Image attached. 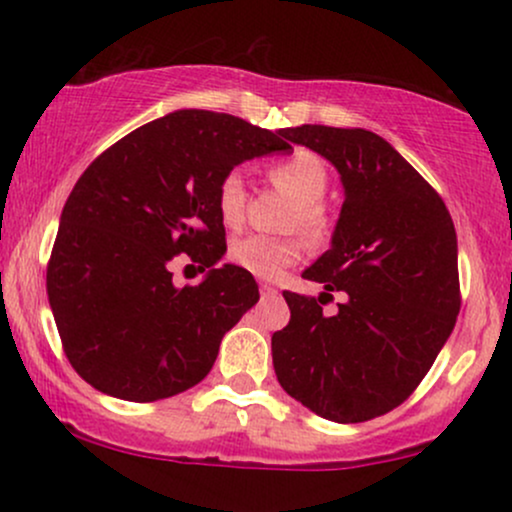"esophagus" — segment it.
Returning a JSON list of instances; mask_svg holds the SVG:
<instances>
[{
    "instance_id": "1",
    "label": "esophagus",
    "mask_w": 512,
    "mask_h": 512,
    "mask_svg": "<svg viewBox=\"0 0 512 512\" xmlns=\"http://www.w3.org/2000/svg\"><path fill=\"white\" fill-rule=\"evenodd\" d=\"M260 293H262V298L276 296V289H274L272 284H267V281H260Z\"/></svg>"
}]
</instances>
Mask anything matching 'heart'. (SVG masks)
<instances>
[{"instance_id":"heart-1","label":"heart","mask_w":512,"mask_h":512,"mask_svg":"<svg viewBox=\"0 0 512 512\" xmlns=\"http://www.w3.org/2000/svg\"><path fill=\"white\" fill-rule=\"evenodd\" d=\"M269 178L293 199H298L293 226L303 228L305 236L315 243L325 240L330 233V216L325 204L320 202L330 182L325 161L313 151L298 149L296 154L276 161L269 168ZM245 207H248V192H245L243 173L228 170L216 187V209L221 221L228 228H238L245 221ZM303 255L305 243L301 238H269L260 233L233 240L228 250V257L236 267L260 279H279L286 269L301 262Z\"/></svg>"}]
</instances>
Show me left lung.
I'll list each match as a JSON object with an SVG mask.
<instances>
[{
  "mask_svg": "<svg viewBox=\"0 0 512 512\" xmlns=\"http://www.w3.org/2000/svg\"><path fill=\"white\" fill-rule=\"evenodd\" d=\"M286 139L339 170L344 204L332 248L303 272L325 291H284L291 320L272 337L276 378L322 419L361 424L399 407L448 342L460 313L455 226L438 192L378 134L301 125ZM332 290L345 303L325 316Z\"/></svg>",
  "mask_w": 512,
  "mask_h": 512,
  "instance_id": "obj_1",
  "label": "left lung"
}]
</instances>
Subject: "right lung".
Here are the masks:
<instances>
[{"label": "right lung", "mask_w": 512, "mask_h": 512, "mask_svg": "<svg viewBox=\"0 0 512 512\" xmlns=\"http://www.w3.org/2000/svg\"><path fill=\"white\" fill-rule=\"evenodd\" d=\"M269 132L211 110H175L105 149L76 180L48 262L64 354L88 385L156 402L207 378L223 334L260 298L250 272L223 264L216 187L255 156L289 151ZM210 269L178 290L169 260Z\"/></svg>", "instance_id": "right-lung-1"}]
</instances>
